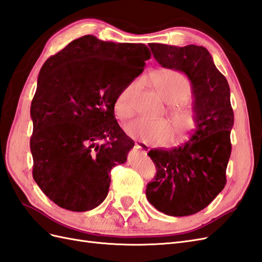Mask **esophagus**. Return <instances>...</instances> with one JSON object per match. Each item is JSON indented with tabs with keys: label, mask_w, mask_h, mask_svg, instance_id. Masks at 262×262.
I'll return each instance as SVG.
<instances>
[{
	"label": "esophagus",
	"mask_w": 262,
	"mask_h": 262,
	"mask_svg": "<svg viewBox=\"0 0 262 262\" xmlns=\"http://www.w3.org/2000/svg\"><path fill=\"white\" fill-rule=\"evenodd\" d=\"M135 148L140 149L143 152H147L149 150V146L145 144V143H143V142H139V140H138V142L135 143Z\"/></svg>",
	"instance_id": "esophagus-1"
}]
</instances>
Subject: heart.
I'll list each match as a JSON object with an SVG mask.
<instances>
[{"label": "heart", "instance_id": "obj_1", "mask_svg": "<svg viewBox=\"0 0 262 262\" xmlns=\"http://www.w3.org/2000/svg\"><path fill=\"white\" fill-rule=\"evenodd\" d=\"M152 82L159 96L170 105L187 102L191 97L190 80L178 71L166 70L160 72L154 76ZM137 89L138 84L134 82L120 92L114 106L119 117L128 118L133 115V98ZM169 116L171 124L166 119L134 120L126 126L127 135L142 140L143 143L165 145L172 139L173 134L176 143H184L197 128L199 115L195 110H172Z\"/></svg>", "mask_w": 262, "mask_h": 262}]
</instances>
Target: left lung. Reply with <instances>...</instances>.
<instances>
[{"label":"left lung","mask_w":262,"mask_h":262,"mask_svg":"<svg viewBox=\"0 0 262 262\" xmlns=\"http://www.w3.org/2000/svg\"><path fill=\"white\" fill-rule=\"evenodd\" d=\"M148 45L163 67L188 76L199 122L184 145L149 150L157 172L147 184L146 197L168 216H189L209 205L227 183L233 126L230 89L204 46Z\"/></svg>","instance_id":"1"}]
</instances>
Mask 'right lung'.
<instances>
[{
    "label": "right lung",
    "instance_id": "add662e5",
    "mask_svg": "<svg viewBox=\"0 0 262 262\" xmlns=\"http://www.w3.org/2000/svg\"><path fill=\"white\" fill-rule=\"evenodd\" d=\"M150 55L145 44L85 35L46 59L31 104L32 173L57 206L87 211L107 197L112 168L134 147L114 106Z\"/></svg>",
    "mask_w": 262,
    "mask_h": 262
}]
</instances>
